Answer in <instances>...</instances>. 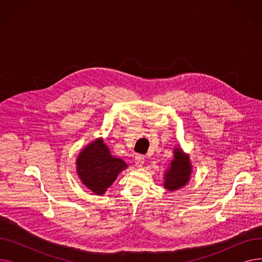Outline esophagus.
Segmentation results:
<instances>
[{"mask_svg": "<svg viewBox=\"0 0 262 262\" xmlns=\"http://www.w3.org/2000/svg\"><path fill=\"white\" fill-rule=\"evenodd\" d=\"M143 163H144V157L143 156H141V155H137L136 157H135V164H136V167H142L143 166Z\"/></svg>", "mask_w": 262, "mask_h": 262, "instance_id": "obj_1", "label": "esophagus"}]
</instances>
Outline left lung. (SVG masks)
Here are the masks:
<instances>
[{
  "instance_id": "1",
  "label": "left lung",
  "mask_w": 262,
  "mask_h": 262,
  "mask_svg": "<svg viewBox=\"0 0 262 262\" xmlns=\"http://www.w3.org/2000/svg\"><path fill=\"white\" fill-rule=\"evenodd\" d=\"M191 174V166L189 157L184 155L181 148H175L174 159L171 161V167L166 172L164 188L170 191L185 186Z\"/></svg>"
}]
</instances>
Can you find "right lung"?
Wrapping results in <instances>:
<instances>
[{
	"label": "right lung",
	"instance_id": "right-lung-1",
	"mask_svg": "<svg viewBox=\"0 0 262 262\" xmlns=\"http://www.w3.org/2000/svg\"><path fill=\"white\" fill-rule=\"evenodd\" d=\"M127 166L122 159L110 155L102 139L95 140L81 150L77 158V173L80 181L95 194H104Z\"/></svg>",
	"mask_w": 262,
	"mask_h": 262
}]
</instances>
